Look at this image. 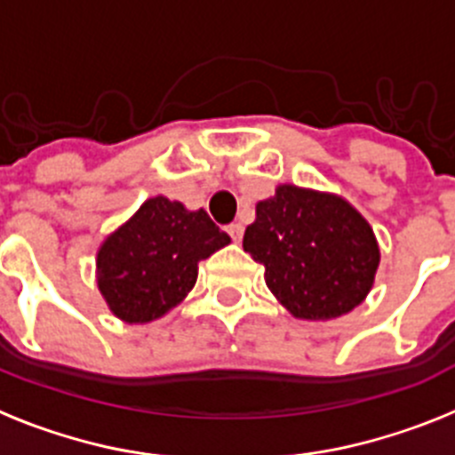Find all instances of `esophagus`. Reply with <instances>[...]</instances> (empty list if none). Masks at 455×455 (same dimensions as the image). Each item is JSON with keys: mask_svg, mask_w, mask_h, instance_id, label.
Masks as SVG:
<instances>
[{"mask_svg": "<svg viewBox=\"0 0 455 455\" xmlns=\"http://www.w3.org/2000/svg\"><path fill=\"white\" fill-rule=\"evenodd\" d=\"M228 235L232 236V241H235V243H239V241H241V236H243V228H241L239 223H232V225H228Z\"/></svg>", "mask_w": 455, "mask_h": 455, "instance_id": "1", "label": "esophagus"}]
</instances>
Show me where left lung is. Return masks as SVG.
Instances as JSON below:
<instances>
[{
    "instance_id": "left-lung-1",
    "label": "left lung",
    "mask_w": 455,
    "mask_h": 455,
    "mask_svg": "<svg viewBox=\"0 0 455 455\" xmlns=\"http://www.w3.org/2000/svg\"><path fill=\"white\" fill-rule=\"evenodd\" d=\"M255 212L243 251L264 264L267 287L296 319H337L367 299L380 251L347 200L283 184Z\"/></svg>"
}]
</instances>
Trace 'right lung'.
Wrapping results in <instances>:
<instances>
[{"mask_svg":"<svg viewBox=\"0 0 455 455\" xmlns=\"http://www.w3.org/2000/svg\"><path fill=\"white\" fill-rule=\"evenodd\" d=\"M230 243L204 209L188 212L164 196L139 212L98 251V287L108 309L127 323H148L182 303L198 262Z\"/></svg>","mask_w":455,"mask_h":455,"instance_id":"1","label":"right lung"}]
</instances>
